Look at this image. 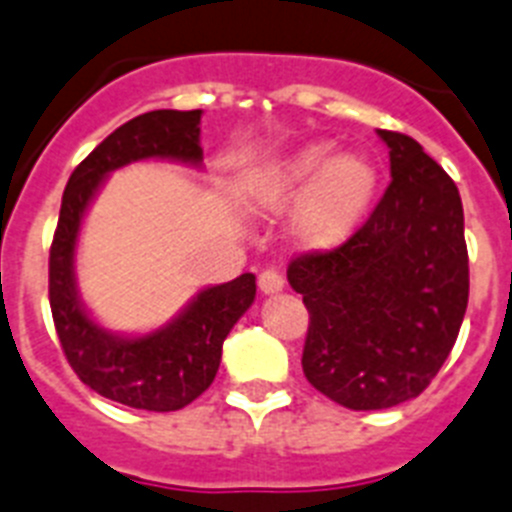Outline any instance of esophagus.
<instances>
[{"label": "esophagus", "instance_id": "34e87169", "mask_svg": "<svg viewBox=\"0 0 512 512\" xmlns=\"http://www.w3.org/2000/svg\"><path fill=\"white\" fill-rule=\"evenodd\" d=\"M257 286H260V292L263 294H276L284 289V276L273 268H265L260 276H257Z\"/></svg>", "mask_w": 512, "mask_h": 512}]
</instances>
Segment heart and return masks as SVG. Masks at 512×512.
Listing matches in <instances>:
<instances>
[{
  "label": "heart",
  "mask_w": 512,
  "mask_h": 512,
  "mask_svg": "<svg viewBox=\"0 0 512 512\" xmlns=\"http://www.w3.org/2000/svg\"><path fill=\"white\" fill-rule=\"evenodd\" d=\"M334 147L318 141L299 149L263 181L270 205H284L302 191L294 234L307 249H334L363 223L378 186V170L360 152L331 157Z\"/></svg>",
  "instance_id": "b5f03b06"
}]
</instances>
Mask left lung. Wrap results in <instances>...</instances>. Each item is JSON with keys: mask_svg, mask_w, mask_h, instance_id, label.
<instances>
[{"mask_svg": "<svg viewBox=\"0 0 512 512\" xmlns=\"http://www.w3.org/2000/svg\"><path fill=\"white\" fill-rule=\"evenodd\" d=\"M378 136L392 162L384 197L347 242L302 252L286 270L310 313L302 371L350 410L418 397L455 347L468 307L458 186L415 139Z\"/></svg>", "mask_w": 512, "mask_h": 512, "instance_id": "obj_1", "label": "left lung"}]
</instances>
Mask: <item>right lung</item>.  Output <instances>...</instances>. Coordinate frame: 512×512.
<instances>
[{
    "label": "right lung",
    "instance_id": "right-lung-1",
    "mask_svg": "<svg viewBox=\"0 0 512 512\" xmlns=\"http://www.w3.org/2000/svg\"><path fill=\"white\" fill-rule=\"evenodd\" d=\"M199 118L202 110H152L115 128L70 173L49 249V305L70 368L107 400L155 413L181 410L213 384L223 339L255 302V276L202 289L176 321L128 339L99 328L83 310L73 252L83 213L110 170L147 157L202 162Z\"/></svg>",
    "mask_w": 512,
    "mask_h": 512
}]
</instances>
